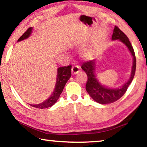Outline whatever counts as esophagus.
I'll use <instances>...</instances> for the list:
<instances>
[{"label": "esophagus", "instance_id": "1", "mask_svg": "<svg viewBox=\"0 0 147 147\" xmlns=\"http://www.w3.org/2000/svg\"><path fill=\"white\" fill-rule=\"evenodd\" d=\"M71 71L73 74H77L78 72H79V67H78V66H74V67L72 68Z\"/></svg>", "mask_w": 147, "mask_h": 147}]
</instances>
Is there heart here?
Instances as JSON below:
<instances>
[{"label": "heart", "mask_w": 147, "mask_h": 147, "mask_svg": "<svg viewBox=\"0 0 147 147\" xmlns=\"http://www.w3.org/2000/svg\"><path fill=\"white\" fill-rule=\"evenodd\" d=\"M82 55H83V57L86 59H91L92 57V53L90 50H85L84 51H83Z\"/></svg>", "instance_id": "1"}]
</instances>
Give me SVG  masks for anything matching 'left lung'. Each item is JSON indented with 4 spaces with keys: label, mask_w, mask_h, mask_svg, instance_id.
I'll use <instances>...</instances> for the list:
<instances>
[{
    "label": "left lung",
    "mask_w": 147,
    "mask_h": 147,
    "mask_svg": "<svg viewBox=\"0 0 147 147\" xmlns=\"http://www.w3.org/2000/svg\"><path fill=\"white\" fill-rule=\"evenodd\" d=\"M119 40L127 47L133 57L131 75L127 81L123 85L117 88H110L100 83L96 77V70L98 63L97 59L84 63L81 67L82 69L85 72L88 76V81L86 84V91L94 101L100 104H110L121 98L127 91L135 74L136 57L133 48L128 37L117 26H115L112 35V40Z\"/></svg>",
    "instance_id": "obj_1"
}]
</instances>
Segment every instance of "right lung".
Returning <instances> with one entry per match:
<instances>
[{"mask_svg": "<svg viewBox=\"0 0 147 147\" xmlns=\"http://www.w3.org/2000/svg\"><path fill=\"white\" fill-rule=\"evenodd\" d=\"M33 30V28L30 27L26 30V31L18 38V42L22 41L25 39L29 38L31 35ZM71 76V66L68 67H59L57 69V80H56V84L52 94L49 97L47 100L43 101L42 102L39 103L37 105H30V106L38 109H47L49 107H52L56 103V102L59 98L60 95L63 92V88L65 87L66 83Z\"/></svg>", "mask_w": 147, "mask_h": 147, "instance_id": "add662e5", "label": "right lung"}]
</instances>
